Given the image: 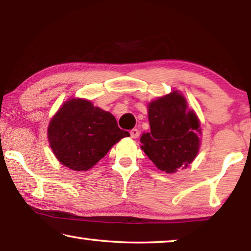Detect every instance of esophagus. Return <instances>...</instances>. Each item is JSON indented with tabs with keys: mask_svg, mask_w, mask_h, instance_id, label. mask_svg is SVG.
Here are the masks:
<instances>
[{
	"mask_svg": "<svg viewBox=\"0 0 251 251\" xmlns=\"http://www.w3.org/2000/svg\"><path fill=\"white\" fill-rule=\"evenodd\" d=\"M138 135H139V131H138L137 128H133V129L130 130V137H131V138L136 139V138L138 137Z\"/></svg>",
	"mask_w": 251,
	"mask_h": 251,
	"instance_id": "34e87169",
	"label": "esophagus"
}]
</instances>
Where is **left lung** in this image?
<instances>
[{"label":"left lung","mask_w":251,"mask_h":251,"mask_svg":"<svg viewBox=\"0 0 251 251\" xmlns=\"http://www.w3.org/2000/svg\"><path fill=\"white\" fill-rule=\"evenodd\" d=\"M151 131L141 136L142 150L161 172L174 174L193 163L201 147V122L185 96L173 91L147 105Z\"/></svg>","instance_id":"8db88e82"}]
</instances>
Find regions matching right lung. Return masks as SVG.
Here are the masks:
<instances>
[{
  "instance_id": "1",
  "label": "right lung",
  "mask_w": 251,
  "mask_h": 251,
  "mask_svg": "<svg viewBox=\"0 0 251 251\" xmlns=\"http://www.w3.org/2000/svg\"><path fill=\"white\" fill-rule=\"evenodd\" d=\"M129 133L121 129L112 114L84 99H70L50 118L48 138L59 163L75 172L94 167Z\"/></svg>"
}]
</instances>
